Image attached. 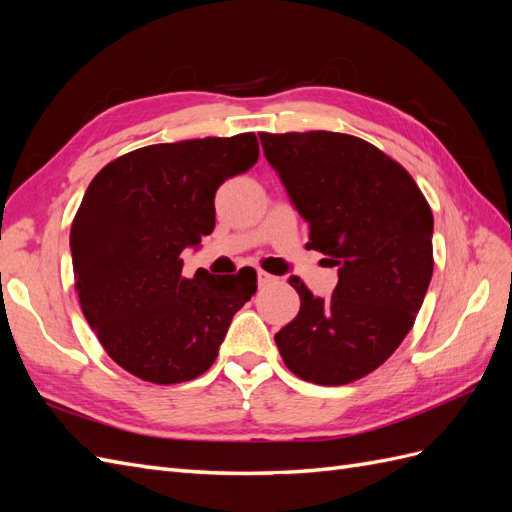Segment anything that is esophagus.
Masks as SVG:
<instances>
[{"mask_svg": "<svg viewBox=\"0 0 512 512\" xmlns=\"http://www.w3.org/2000/svg\"><path fill=\"white\" fill-rule=\"evenodd\" d=\"M256 275H258V286H269V284H273V282L277 280L275 275H271V273H267V271H262V269H258Z\"/></svg>", "mask_w": 512, "mask_h": 512, "instance_id": "esophagus-1", "label": "esophagus"}]
</instances>
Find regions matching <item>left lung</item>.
Wrapping results in <instances>:
<instances>
[{"label":"left lung","mask_w":512,"mask_h":512,"mask_svg":"<svg viewBox=\"0 0 512 512\" xmlns=\"http://www.w3.org/2000/svg\"><path fill=\"white\" fill-rule=\"evenodd\" d=\"M265 158L309 222V250L337 267L331 299L299 277L297 318L275 333L301 380L339 386L378 369L414 327L433 273V215L408 170L339 132H260Z\"/></svg>","instance_id":"obj_1"}]
</instances>
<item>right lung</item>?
I'll return each mask as SVG.
<instances>
[{
  "mask_svg": "<svg viewBox=\"0 0 512 512\" xmlns=\"http://www.w3.org/2000/svg\"><path fill=\"white\" fill-rule=\"evenodd\" d=\"M258 160L254 132L134 149L91 179L70 228L74 286L102 348L153 384L198 378L256 271L183 277L185 247L215 228V192Z\"/></svg>",
  "mask_w": 512,
  "mask_h": 512,
  "instance_id": "right-lung-1",
  "label": "right lung"
}]
</instances>
